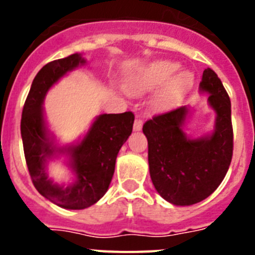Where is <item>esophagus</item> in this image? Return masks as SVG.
<instances>
[{
	"label": "esophagus",
	"instance_id": "1",
	"mask_svg": "<svg viewBox=\"0 0 255 255\" xmlns=\"http://www.w3.org/2000/svg\"><path fill=\"white\" fill-rule=\"evenodd\" d=\"M141 128H143V121L140 119H136L134 123V131H140Z\"/></svg>",
	"mask_w": 255,
	"mask_h": 255
}]
</instances>
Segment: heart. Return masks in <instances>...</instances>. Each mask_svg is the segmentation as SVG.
Listing matches in <instances>:
<instances>
[{
  "label": "heart",
  "mask_w": 255,
  "mask_h": 255,
  "mask_svg": "<svg viewBox=\"0 0 255 255\" xmlns=\"http://www.w3.org/2000/svg\"><path fill=\"white\" fill-rule=\"evenodd\" d=\"M179 64L171 60H154L141 67L129 79L126 91L143 94L157 91L150 106L157 112H167L181 103L194 85V74L189 70L177 71Z\"/></svg>",
  "instance_id": "heart-1"
}]
</instances>
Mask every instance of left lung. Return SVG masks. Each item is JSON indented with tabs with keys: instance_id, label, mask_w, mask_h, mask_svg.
Wrapping results in <instances>:
<instances>
[{
	"instance_id": "obj_1",
	"label": "left lung",
	"mask_w": 255,
	"mask_h": 255,
	"mask_svg": "<svg viewBox=\"0 0 255 255\" xmlns=\"http://www.w3.org/2000/svg\"><path fill=\"white\" fill-rule=\"evenodd\" d=\"M199 93L208 96L216 115L207 134L186 132L191 106L153 117L143 126L150 179L157 193L173 206H191L208 198L226 176L233 157L231 102L213 70L203 71Z\"/></svg>"
}]
</instances>
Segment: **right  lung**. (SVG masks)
Returning a JSON list of instances; mask_svg holds the SVG:
<instances>
[{
    "mask_svg": "<svg viewBox=\"0 0 255 255\" xmlns=\"http://www.w3.org/2000/svg\"><path fill=\"white\" fill-rule=\"evenodd\" d=\"M87 65L83 53L44 65L31 83L22 108L21 139L28 170L35 189L65 209H84L97 203L111 184L117 154L132 131L134 115L102 114L84 135L64 144L51 131L43 102L52 87L67 74ZM61 160L72 173L69 183L49 176V164Z\"/></svg>",
    "mask_w": 255,
    "mask_h": 255,
    "instance_id": "right-lung-1",
    "label": "right lung"
}]
</instances>
